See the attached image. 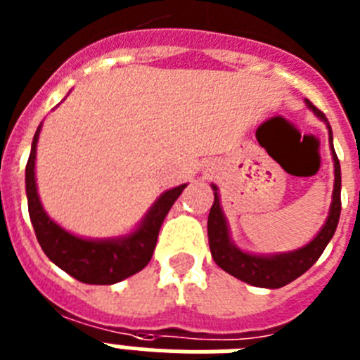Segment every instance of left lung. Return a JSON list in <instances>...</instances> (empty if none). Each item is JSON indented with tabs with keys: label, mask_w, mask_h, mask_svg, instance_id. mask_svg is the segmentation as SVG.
<instances>
[{
	"label": "left lung",
	"mask_w": 360,
	"mask_h": 360,
	"mask_svg": "<svg viewBox=\"0 0 360 360\" xmlns=\"http://www.w3.org/2000/svg\"><path fill=\"white\" fill-rule=\"evenodd\" d=\"M307 104L317 117H321L326 122L323 111L317 110L310 101H307ZM330 144H332L333 165H335V186H333V202L332 207H330L328 219L310 243L304 245L303 249L294 250V252L276 254V256L269 257L241 252L236 245H232L231 238H229L227 221H225V216L219 207L218 189H216V186H212L214 203H212L211 212H209L207 232L212 259L219 269H224L231 276L249 283V285H254V287L279 288L304 274L319 259L328 241L332 240L337 224H339V216H341V164H339V158H337L335 149H333L332 129H330Z\"/></svg>",
	"instance_id": "obj_1"
}]
</instances>
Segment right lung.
I'll return each mask as SVG.
<instances>
[{
  "mask_svg": "<svg viewBox=\"0 0 360 360\" xmlns=\"http://www.w3.org/2000/svg\"><path fill=\"white\" fill-rule=\"evenodd\" d=\"M41 126L37 128L34 141H32L30 157L25 169V182H27L28 214L36 231V238L41 249L66 274L75 278L86 285H113L129 276L136 274L149 263L157 245L158 232L165 214L173 207L176 198L182 195L186 186H178L171 191H165L157 200L151 211L148 212L142 225L133 234L122 240L91 241L73 236L56 221L46 216L39 202L36 189V146L39 139Z\"/></svg>",
  "mask_w": 360,
  "mask_h": 360,
  "instance_id": "obj_1",
  "label": "right lung"
}]
</instances>
